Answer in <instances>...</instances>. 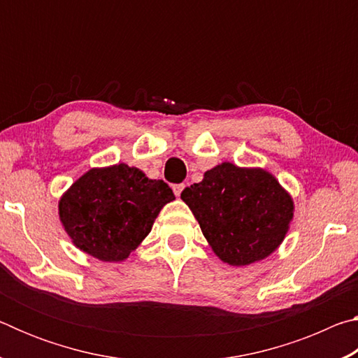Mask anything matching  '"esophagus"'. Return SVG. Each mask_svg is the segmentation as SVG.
Segmentation results:
<instances>
[{"instance_id": "34e87169", "label": "esophagus", "mask_w": 358, "mask_h": 358, "mask_svg": "<svg viewBox=\"0 0 358 358\" xmlns=\"http://www.w3.org/2000/svg\"><path fill=\"white\" fill-rule=\"evenodd\" d=\"M172 189H173V194L177 197H180L181 196V192H183V189H185V185L183 183H180V185H173L172 186Z\"/></svg>"}]
</instances>
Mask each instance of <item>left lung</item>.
Masks as SVG:
<instances>
[{"label": "left lung", "mask_w": 358, "mask_h": 358, "mask_svg": "<svg viewBox=\"0 0 358 358\" xmlns=\"http://www.w3.org/2000/svg\"><path fill=\"white\" fill-rule=\"evenodd\" d=\"M181 199L224 264L245 266L275 252L294 220V201L275 175L222 162Z\"/></svg>", "instance_id": "8db88e82"}]
</instances>
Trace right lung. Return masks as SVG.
Segmentation results:
<instances>
[{"mask_svg": "<svg viewBox=\"0 0 358 358\" xmlns=\"http://www.w3.org/2000/svg\"><path fill=\"white\" fill-rule=\"evenodd\" d=\"M172 201L167 183L121 162L85 172L59 199L58 213L76 248L102 262H121Z\"/></svg>", "mask_w": 358, "mask_h": 358, "instance_id": "1", "label": "right lung"}]
</instances>
